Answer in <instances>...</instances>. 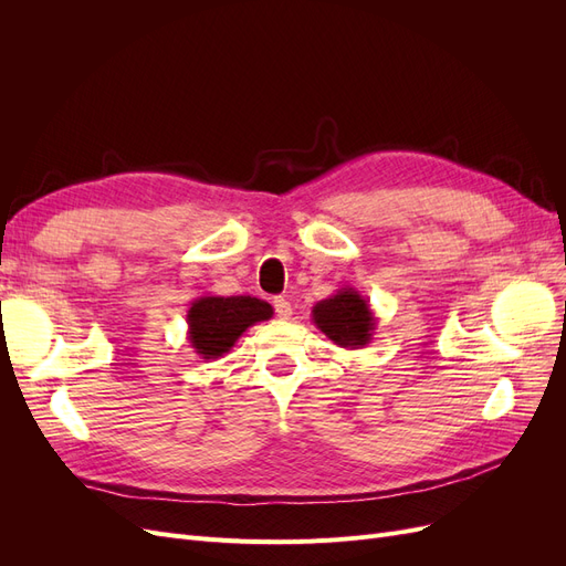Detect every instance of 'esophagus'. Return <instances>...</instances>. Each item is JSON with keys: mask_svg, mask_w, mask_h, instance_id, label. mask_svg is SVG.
I'll return each instance as SVG.
<instances>
[{"mask_svg": "<svg viewBox=\"0 0 566 566\" xmlns=\"http://www.w3.org/2000/svg\"><path fill=\"white\" fill-rule=\"evenodd\" d=\"M273 310H276V316L281 321H287L290 316H293V304H290L285 297H276L273 300Z\"/></svg>", "mask_w": 566, "mask_h": 566, "instance_id": "esophagus-1", "label": "esophagus"}]
</instances>
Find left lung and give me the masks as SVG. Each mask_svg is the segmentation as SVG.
<instances>
[{
	"instance_id": "8db88e82",
	"label": "left lung",
	"mask_w": 566,
	"mask_h": 566,
	"mask_svg": "<svg viewBox=\"0 0 566 566\" xmlns=\"http://www.w3.org/2000/svg\"><path fill=\"white\" fill-rule=\"evenodd\" d=\"M312 321L325 337L345 349L366 347L378 325L368 300L349 285L339 287L328 300H321L312 310Z\"/></svg>"
}]
</instances>
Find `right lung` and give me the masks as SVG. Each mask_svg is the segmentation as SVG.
Here are the masks:
<instances>
[{
  "mask_svg": "<svg viewBox=\"0 0 566 566\" xmlns=\"http://www.w3.org/2000/svg\"><path fill=\"white\" fill-rule=\"evenodd\" d=\"M271 316V304L250 295H202L191 302V310L186 314L188 342L200 358H219L231 352L250 325L269 321Z\"/></svg>",
  "mask_w": 566,
  "mask_h": 566,
  "instance_id": "obj_1",
  "label": "right lung"
}]
</instances>
